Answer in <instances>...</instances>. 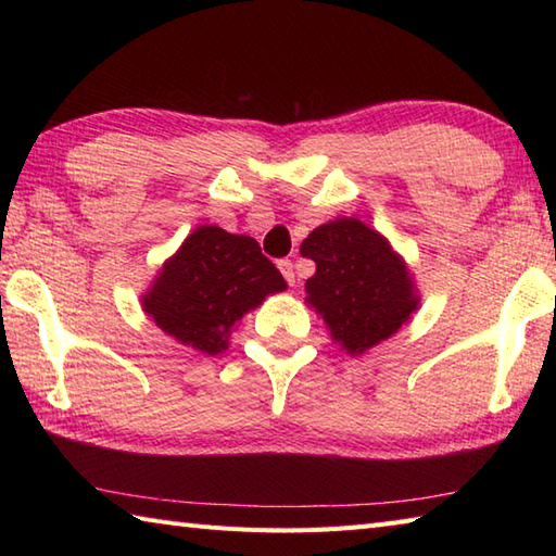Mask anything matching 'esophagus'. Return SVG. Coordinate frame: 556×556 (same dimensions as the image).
Here are the masks:
<instances>
[{"label":"esophagus","instance_id":"34e87169","mask_svg":"<svg viewBox=\"0 0 556 556\" xmlns=\"http://www.w3.org/2000/svg\"><path fill=\"white\" fill-rule=\"evenodd\" d=\"M277 267H279L281 275H285L287 285H293V281H296V275H293V263H291V260H279Z\"/></svg>","mask_w":556,"mask_h":556}]
</instances>
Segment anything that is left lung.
<instances>
[{"instance_id":"1","label":"left lung","mask_w":556,"mask_h":556,"mask_svg":"<svg viewBox=\"0 0 556 556\" xmlns=\"http://www.w3.org/2000/svg\"><path fill=\"white\" fill-rule=\"evenodd\" d=\"M301 255L315 263L308 303L349 353L392 337L416 311L410 275L380 233L358 219H334L311 231Z\"/></svg>"}]
</instances>
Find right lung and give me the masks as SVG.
Segmentation results:
<instances>
[{
	"label": "right lung",
	"instance_id": "add662e5",
	"mask_svg": "<svg viewBox=\"0 0 556 556\" xmlns=\"http://www.w3.org/2000/svg\"><path fill=\"white\" fill-rule=\"evenodd\" d=\"M287 281L251 236L219 227L195 229L155 285L146 293V313L169 337L207 356L227 349L231 327Z\"/></svg>",
	"mask_w": 556,
	"mask_h": 556
}]
</instances>
